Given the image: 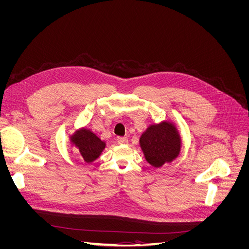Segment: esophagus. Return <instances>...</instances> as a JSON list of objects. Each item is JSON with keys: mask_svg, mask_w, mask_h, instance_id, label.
Returning <instances> with one entry per match:
<instances>
[{"mask_svg": "<svg viewBox=\"0 0 249 249\" xmlns=\"http://www.w3.org/2000/svg\"><path fill=\"white\" fill-rule=\"evenodd\" d=\"M117 141L119 144H125V143H127V138L126 137H117Z\"/></svg>", "mask_w": 249, "mask_h": 249, "instance_id": "obj_1", "label": "esophagus"}]
</instances>
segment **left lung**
I'll return each instance as SVG.
<instances>
[{"instance_id":"8db88e82","label":"left lung","mask_w":249,"mask_h":249,"mask_svg":"<svg viewBox=\"0 0 249 249\" xmlns=\"http://www.w3.org/2000/svg\"><path fill=\"white\" fill-rule=\"evenodd\" d=\"M139 143L145 160L154 167L172 162L182 147L179 134L170 122L150 124L141 135Z\"/></svg>"}]
</instances>
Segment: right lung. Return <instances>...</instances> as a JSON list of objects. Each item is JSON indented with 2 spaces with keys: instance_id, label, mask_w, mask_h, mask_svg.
<instances>
[{
  "instance_id": "add662e5",
  "label": "right lung",
  "mask_w": 249,
  "mask_h": 249,
  "mask_svg": "<svg viewBox=\"0 0 249 249\" xmlns=\"http://www.w3.org/2000/svg\"><path fill=\"white\" fill-rule=\"evenodd\" d=\"M71 142L79 149L82 159L86 163L95 161L106 147V142L86 127L74 132L71 136Z\"/></svg>"
}]
</instances>
